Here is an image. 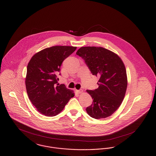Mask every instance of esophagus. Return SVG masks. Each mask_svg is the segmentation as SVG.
Segmentation results:
<instances>
[{
	"instance_id": "1",
	"label": "esophagus",
	"mask_w": 156,
	"mask_h": 156,
	"mask_svg": "<svg viewBox=\"0 0 156 156\" xmlns=\"http://www.w3.org/2000/svg\"><path fill=\"white\" fill-rule=\"evenodd\" d=\"M76 92L78 93V94H81L83 92V90L82 89H80V90H76Z\"/></svg>"
}]
</instances>
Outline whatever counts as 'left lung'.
Segmentation results:
<instances>
[{
	"label": "left lung",
	"mask_w": 156,
	"mask_h": 156,
	"mask_svg": "<svg viewBox=\"0 0 156 156\" xmlns=\"http://www.w3.org/2000/svg\"><path fill=\"white\" fill-rule=\"evenodd\" d=\"M76 54L84 59L91 73L99 77V87L87 90L94 99L86 109L87 113L97 119L110 116L126 94L127 78L123 62L118 54L102 47H82Z\"/></svg>",
	"instance_id": "left-lung-1"
}]
</instances>
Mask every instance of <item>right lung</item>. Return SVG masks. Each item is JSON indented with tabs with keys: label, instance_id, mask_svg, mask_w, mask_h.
Returning a JSON list of instances; mask_svg holds the SVG:
<instances>
[{
	"label": "right lung",
	"instance_id": "1",
	"mask_svg": "<svg viewBox=\"0 0 156 156\" xmlns=\"http://www.w3.org/2000/svg\"><path fill=\"white\" fill-rule=\"evenodd\" d=\"M76 47L56 45L36 53L27 67L26 87L29 98L37 111L46 116L62 111L74 90L59 84L57 75L63 61L74 52Z\"/></svg>",
	"mask_w": 156,
	"mask_h": 156
}]
</instances>
